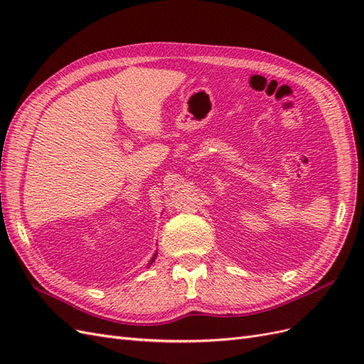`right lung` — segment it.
Here are the masks:
<instances>
[{"label": "right lung", "mask_w": 364, "mask_h": 364, "mask_svg": "<svg viewBox=\"0 0 364 364\" xmlns=\"http://www.w3.org/2000/svg\"><path fill=\"white\" fill-rule=\"evenodd\" d=\"M150 262H153V259H151V261H150Z\"/></svg>", "instance_id": "1"}]
</instances>
